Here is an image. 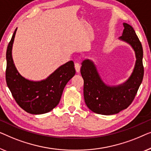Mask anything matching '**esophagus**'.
<instances>
[{
    "instance_id": "esophagus-1",
    "label": "esophagus",
    "mask_w": 151,
    "mask_h": 151,
    "mask_svg": "<svg viewBox=\"0 0 151 151\" xmlns=\"http://www.w3.org/2000/svg\"><path fill=\"white\" fill-rule=\"evenodd\" d=\"M75 70H76V73H79V72H80V68H81V66H80L79 63H75Z\"/></svg>"
}]
</instances>
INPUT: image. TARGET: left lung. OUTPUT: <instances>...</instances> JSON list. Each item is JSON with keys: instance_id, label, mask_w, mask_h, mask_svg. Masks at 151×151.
Masks as SVG:
<instances>
[{"instance_id": "obj_1", "label": "left lung", "mask_w": 151, "mask_h": 151, "mask_svg": "<svg viewBox=\"0 0 151 151\" xmlns=\"http://www.w3.org/2000/svg\"><path fill=\"white\" fill-rule=\"evenodd\" d=\"M123 25L124 29L120 39L132 46L136 56L135 68L126 83L118 86H108L101 80L92 61L86 59L82 63L81 74L84 81L85 102L89 109L94 113L111 115L127 109L134 100L143 79L142 44L133 27L127 23Z\"/></svg>"}]
</instances>
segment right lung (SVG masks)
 Wrapping results in <instances>:
<instances>
[{
	"mask_svg": "<svg viewBox=\"0 0 151 151\" xmlns=\"http://www.w3.org/2000/svg\"><path fill=\"white\" fill-rule=\"evenodd\" d=\"M17 29L8 44L5 77L7 85L17 104L31 114L47 113L58 105L63 89L75 75V65L70 61L41 81H31L22 77L13 61L12 50Z\"/></svg>",
	"mask_w": 151,
	"mask_h": 151,
	"instance_id": "1",
	"label": "right lung"
}]
</instances>
